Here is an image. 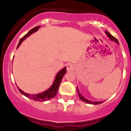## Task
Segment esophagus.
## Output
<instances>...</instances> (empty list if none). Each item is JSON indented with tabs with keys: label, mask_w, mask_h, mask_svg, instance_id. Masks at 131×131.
Masks as SVG:
<instances>
[{
	"label": "esophagus",
	"mask_w": 131,
	"mask_h": 131,
	"mask_svg": "<svg viewBox=\"0 0 131 131\" xmlns=\"http://www.w3.org/2000/svg\"><path fill=\"white\" fill-rule=\"evenodd\" d=\"M73 68H74V67L72 64H68L67 65V71H68V72H70V71L71 70H73Z\"/></svg>",
	"instance_id": "34e87169"
}]
</instances>
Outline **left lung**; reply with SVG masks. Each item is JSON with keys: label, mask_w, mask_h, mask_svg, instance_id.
<instances>
[{"label": "left lung", "mask_w": 131, "mask_h": 131, "mask_svg": "<svg viewBox=\"0 0 131 131\" xmlns=\"http://www.w3.org/2000/svg\"><path fill=\"white\" fill-rule=\"evenodd\" d=\"M105 33H106V34L108 35V37L110 38V40H114V41H115L117 43H118V40H117L115 37H114L113 36H112V35H111V34H110L108 31H105ZM77 93H78V95H79V98H80L82 101H84V102H85V103H88L92 104V105H99V104H101V103H103V101H89V100H87V99L84 98V97H83L81 94H80V92H79V89H77Z\"/></svg>", "instance_id": "left-lung-1"}]
</instances>
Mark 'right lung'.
<instances>
[{
	"label": "right lung",
	"instance_id": "1",
	"mask_svg": "<svg viewBox=\"0 0 131 131\" xmlns=\"http://www.w3.org/2000/svg\"><path fill=\"white\" fill-rule=\"evenodd\" d=\"M40 26H36V27L34 28L31 30H30L26 35H24L21 39L19 40V43H18V46H17V48L20 46V44L21 43V42L25 40L26 38H27L28 37L30 36L31 34H32L33 33H34L35 31H36L37 30H38ZM67 72V70H66V67H64V68H63L62 70H61L59 72H58L57 75L56 76V79H55L54 81L53 84L52 85V86L48 89V90L44 91V92H42V93L37 94H30L26 93V92H23V91L21 90L19 88H18V89H19V91L23 94L26 97H29L31 100H34V101H47V100H50L51 98H53L56 95V94L58 93V89H59V84H60L61 81L62 79H63V76H64V74Z\"/></svg>",
	"mask_w": 131,
	"mask_h": 131
}]
</instances>
